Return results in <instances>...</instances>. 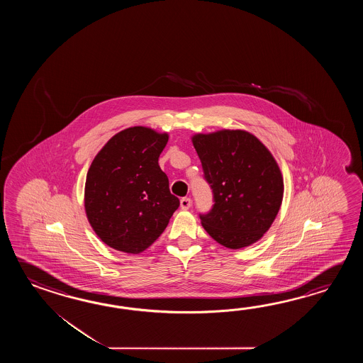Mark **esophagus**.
Masks as SVG:
<instances>
[{"mask_svg": "<svg viewBox=\"0 0 363 363\" xmlns=\"http://www.w3.org/2000/svg\"><path fill=\"white\" fill-rule=\"evenodd\" d=\"M191 206H192V200L189 197H183L180 200V208H183V210H188Z\"/></svg>", "mask_w": 363, "mask_h": 363, "instance_id": "esophagus-1", "label": "esophagus"}]
</instances>
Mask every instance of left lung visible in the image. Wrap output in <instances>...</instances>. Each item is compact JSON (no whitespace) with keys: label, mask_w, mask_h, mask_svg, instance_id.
<instances>
[{"label":"left lung","mask_w":363,"mask_h":363,"mask_svg":"<svg viewBox=\"0 0 363 363\" xmlns=\"http://www.w3.org/2000/svg\"><path fill=\"white\" fill-rule=\"evenodd\" d=\"M193 147L214 196L205 231L230 249L255 244L269 231L281 206L284 183L270 150L242 130L196 133Z\"/></svg>","instance_id":"left-lung-1"}]
</instances>
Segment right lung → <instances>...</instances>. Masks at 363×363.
Instances as JSON below:
<instances>
[{
    "mask_svg": "<svg viewBox=\"0 0 363 363\" xmlns=\"http://www.w3.org/2000/svg\"><path fill=\"white\" fill-rule=\"evenodd\" d=\"M167 141V132L136 125L118 132L94 157L85 180V214L108 247L139 255L179 208L158 164Z\"/></svg>",
    "mask_w": 363,
    "mask_h": 363,
    "instance_id": "obj_1",
    "label": "right lung"
}]
</instances>
